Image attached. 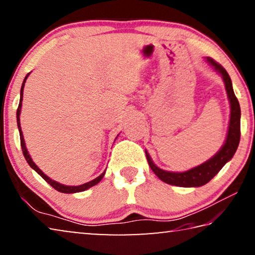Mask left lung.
Segmentation results:
<instances>
[{"instance_id": "8db88e82", "label": "left lung", "mask_w": 255, "mask_h": 255, "mask_svg": "<svg viewBox=\"0 0 255 255\" xmlns=\"http://www.w3.org/2000/svg\"><path fill=\"white\" fill-rule=\"evenodd\" d=\"M209 64L215 67V70L219 72L225 82L226 91L228 99L231 103V120L230 127H228V133L225 144H224L221 150L211 157L208 161L201 165L193 167V169L175 173V172H167L158 169L150 159L148 153L146 152V158H147L148 165L152 171L156 174L163 182L171 185H178V187H201L214 178V176L222 170V167L234 156L237 147L240 144L241 138V108L237 98L235 97L234 90H233L231 77L228 75L225 68L221 64L216 62L213 58H207Z\"/></svg>"}]
</instances>
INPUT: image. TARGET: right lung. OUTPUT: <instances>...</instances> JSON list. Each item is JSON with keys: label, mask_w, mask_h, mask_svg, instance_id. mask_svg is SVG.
Listing matches in <instances>:
<instances>
[{"label": "right lung", "mask_w": 255, "mask_h": 255, "mask_svg": "<svg viewBox=\"0 0 255 255\" xmlns=\"http://www.w3.org/2000/svg\"><path fill=\"white\" fill-rule=\"evenodd\" d=\"M29 74L25 75L24 80H23V83H22V86H21V92H20V102H19V107L18 109H16V123H18V128H19V132H20V143H21V148H22V153L24 155V158L25 161L28 162V164L30 166L32 167V169L37 172L38 174H39L42 179H44L47 183H49L51 187H53L55 190H57V191L59 192H63V193H75V192H81V191H84V190H88L89 188L93 187V185L98 184L100 181L102 180L103 176H105V173L106 171L103 172V173L101 175H99L97 179H94L92 181H90V182H86L84 184H81V185H75V187H72V185H64V184H60L58 182H56V181L49 179L48 176H47L44 172H42L39 167H38L36 164H34L32 162L31 157H30V155L28 153L27 148H25V144H24V139H23V135H22V130H21V126H20V111H21V106H22V97H23V88H24V83H25V80H27Z\"/></svg>", "instance_id": "right-lung-1"}]
</instances>
